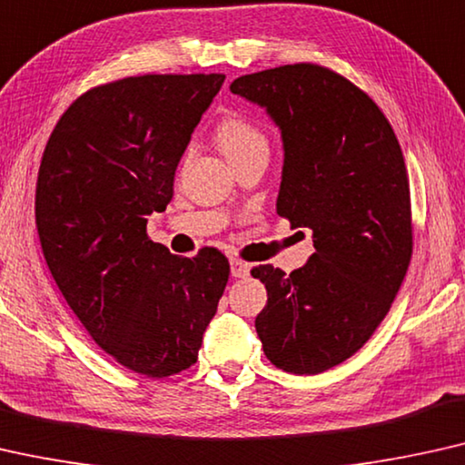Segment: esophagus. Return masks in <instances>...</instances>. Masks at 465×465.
Masks as SVG:
<instances>
[{"mask_svg":"<svg viewBox=\"0 0 465 465\" xmlns=\"http://www.w3.org/2000/svg\"><path fill=\"white\" fill-rule=\"evenodd\" d=\"M248 273H251V265H248L246 261L232 259V276L233 278H246Z\"/></svg>","mask_w":465,"mask_h":465,"instance_id":"34e87169","label":"esophagus"}]
</instances>
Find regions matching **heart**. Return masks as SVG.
<instances>
[{
	"instance_id": "heart-1",
	"label": "heart",
	"mask_w": 465,
	"mask_h": 465,
	"mask_svg": "<svg viewBox=\"0 0 465 465\" xmlns=\"http://www.w3.org/2000/svg\"><path fill=\"white\" fill-rule=\"evenodd\" d=\"M214 141L221 147V152L227 155L232 164H240L242 160L251 158L257 152H267V136L263 128L244 115L227 114L214 126ZM192 155V149H187L183 160Z\"/></svg>"
}]
</instances>
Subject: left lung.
Wrapping results in <instances>:
<instances>
[{
    "label": "left lung",
    "mask_w": 465,
    "mask_h": 465,
    "mask_svg": "<svg viewBox=\"0 0 465 465\" xmlns=\"http://www.w3.org/2000/svg\"><path fill=\"white\" fill-rule=\"evenodd\" d=\"M230 90L282 130L276 213L312 230L316 248L291 273L252 267L267 289L254 329L272 364L318 375L369 341L407 276L413 217L401 143L377 103L322 64L242 75Z\"/></svg>",
    "instance_id": "obj_1"
}]
</instances>
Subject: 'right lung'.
<instances>
[{
    "label": "right lung",
    "instance_id": "obj_1",
    "mask_svg": "<svg viewBox=\"0 0 465 465\" xmlns=\"http://www.w3.org/2000/svg\"><path fill=\"white\" fill-rule=\"evenodd\" d=\"M223 80L147 74L90 88L56 122L39 164L35 223L52 278L94 343L145 377L198 361L230 278L217 248L189 259L147 235Z\"/></svg>",
    "mask_w": 465,
    "mask_h": 465
}]
</instances>
